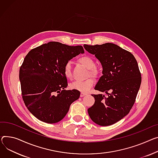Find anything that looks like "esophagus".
Returning a JSON list of instances; mask_svg holds the SVG:
<instances>
[{
  "mask_svg": "<svg viewBox=\"0 0 158 158\" xmlns=\"http://www.w3.org/2000/svg\"><path fill=\"white\" fill-rule=\"evenodd\" d=\"M86 94H87L86 93H81V94H80V97H83L86 96Z\"/></svg>",
  "mask_w": 158,
  "mask_h": 158,
  "instance_id": "esophagus-1",
  "label": "esophagus"
}]
</instances>
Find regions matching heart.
Instances as JSON below:
<instances>
[{"mask_svg":"<svg viewBox=\"0 0 158 158\" xmlns=\"http://www.w3.org/2000/svg\"><path fill=\"white\" fill-rule=\"evenodd\" d=\"M78 61L84 67L88 69L89 75L93 77H96L98 74V70L94 67L95 63L93 59L88 56H82L79 58ZM64 75L68 79L72 78V72H71V64L70 62H67L65 64L64 69ZM94 85V80L92 78H89L83 81H76L72 83L70 85V88L72 89L79 91L82 93H85L88 91L90 88L93 87Z\"/></svg>","mask_w":158,"mask_h":158,"instance_id":"1","label":"heart"}]
</instances>
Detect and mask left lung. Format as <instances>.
Segmentation results:
<instances>
[{
	"mask_svg": "<svg viewBox=\"0 0 158 158\" xmlns=\"http://www.w3.org/2000/svg\"><path fill=\"white\" fill-rule=\"evenodd\" d=\"M84 48L102 66V76L94 89L108 94L107 98L102 94H91L95 101L88 114L100 126L112 125L125 117L135 102L142 81L137 61L130 52L112 43L85 44Z\"/></svg>",
	"mask_w": 158,
	"mask_h": 158,
	"instance_id": "1",
	"label": "left lung"
}]
</instances>
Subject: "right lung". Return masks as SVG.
I'll return each mask as SVG.
<instances>
[{
	"instance_id": "add662e5",
	"label": "right lung",
	"mask_w": 158,
	"mask_h": 158,
	"mask_svg": "<svg viewBox=\"0 0 158 158\" xmlns=\"http://www.w3.org/2000/svg\"><path fill=\"white\" fill-rule=\"evenodd\" d=\"M85 52L82 46L49 42L28 52L19 69L22 97L28 110L41 121L56 123L67 114L80 91L65 90L64 69L69 60Z\"/></svg>"
}]
</instances>
